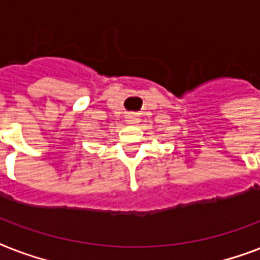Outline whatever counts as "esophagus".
Returning <instances> with one entry per match:
<instances>
[{"instance_id":"esophagus-1","label":"esophagus","mask_w":260,"mask_h":260,"mask_svg":"<svg viewBox=\"0 0 260 260\" xmlns=\"http://www.w3.org/2000/svg\"><path fill=\"white\" fill-rule=\"evenodd\" d=\"M126 124H129V125H136L140 120H139V116L136 113H129L128 116H126Z\"/></svg>"}]
</instances>
